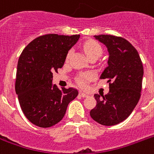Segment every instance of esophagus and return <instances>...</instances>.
Wrapping results in <instances>:
<instances>
[{"label": "esophagus", "mask_w": 154, "mask_h": 154, "mask_svg": "<svg viewBox=\"0 0 154 154\" xmlns=\"http://www.w3.org/2000/svg\"><path fill=\"white\" fill-rule=\"evenodd\" d=\"M80 96H82V98H86V97H89V94H85L84 92H80Z\"/></svg>", "instance_id": "esophagus-1"}]
</instances>
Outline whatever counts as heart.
<instances>
[{"label":"heart","instance_id":"b5f03b06","mask_svg":"<svg viewBox=\"0 0 154 154\" xmlns=\"http://www.w3.org/2000/svg\"><path fill=\"white\" fill-rule=\"evenodd\" d=\"M83 49L88 56V57H92V56H99L102 54L103 49L100 44L97 43L94 40H88L84 43L83 44ZM72 54V51H69L67 53L66 60H68ZM93 78V74L91 72H84L80 74V76L77 77V82L81 86L84 87L87 84V82L89 80H91Z\"/></svg>","mask_w":154,"mask_h":154}]
</instances>
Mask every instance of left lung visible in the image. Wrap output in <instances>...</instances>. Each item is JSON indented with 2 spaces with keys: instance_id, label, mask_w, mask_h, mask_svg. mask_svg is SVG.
<instances>
[{
  "instance_id": "1",
  "label": "left lung",
  "mask_w": 154,
  "mask_h": 154,
  "mask_svg": "<svg viewBox=\"0 0 154 154\" xmlns=\"http://www.w3.org/2000/svg\"><path fill=\"white\" fill-rule=\"evenodd\" d=\"M107 48L108 66L100 79H106L109 93L94 94L96 106L90 115L105 126L116 125L128 117L139 102L144 69L138 51L128 41L115 35H94Z\"/></svg>"
}]
</instances>
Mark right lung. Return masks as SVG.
I'll use <instances>...</instances> for the list:
<instances>
[{
    "label": "right lung",
    "instance_id": "add662e5",
    "mask_svg": "<svg viewBox=\"0 0 154 154\" xmlns=\"http://www.w3.org/2000/svg\"><path fill=\"white\" fill-rule=\"evenodd\" d=\"M79 38V35H42L31 41L20 55L15 90L22 112L36 126L50 128L59 123L69 103L78 95L74 88L60 90L52 85V78Z\"/></svg>",
    "mask_w": 154,
    "mask_h": 154
}]
</instances>
